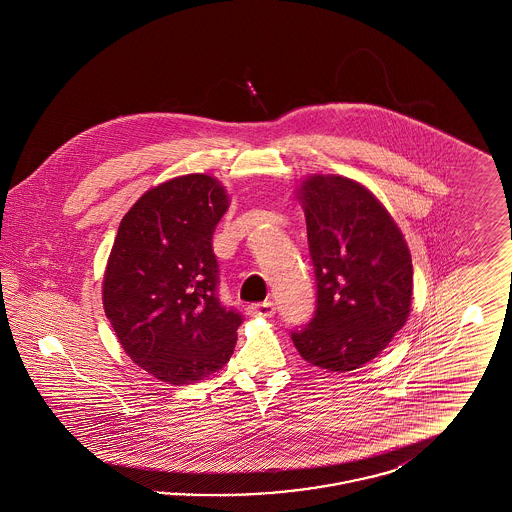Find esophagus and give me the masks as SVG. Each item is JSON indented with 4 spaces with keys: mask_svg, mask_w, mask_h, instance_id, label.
<instances>
[{
    "mask_svg": "<svg viewBox=\"0 0 512 512\" xmlns=\"http://www.w3.org/2000/svg\"><path fill=\"white\" fill-rule=\"evenodd\" d=\"M274 311H276V307H274V303H272V301L253 303V305H249V307H247V313H249L251 317L270 318L274 315Z\"/></svg>",
    "mask_w": 512,
    "mask_h": 512,
    "instance_id": "esophagus-1",
    "label": "esophagus"
}]
</instances>
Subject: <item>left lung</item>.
<instances>
[{"label": "left lung", "instance_id": "obj_1", "mask_svg": "<svg viewBox=\"0 0 512 512\" xmlns=\"http://www.w3.org/2000/svg\"><path fill=\"white\" fill-rule=\"evenodd\" d=\"M317 278V311L292 332L299 355L332 372L355 370L393 340L413 303V261L397 222L357 180L311 174L297 188Z\"/></svg>", "mask_w": 512, "mask_h": 512}]
</instances>
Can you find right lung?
<instances>
[{
    "instance_id": "obj_1",
    "label": "right lung",
    "mask_w": 512,
    "mask_h": 512,
    "mask_svg": "<svg viewBox=\"0 0 512 512\" xmlns=\"http://www.w3.org/2000/svg\"><path fill=\"white\" fill-rule=\"evenodd\" d=\"M215 176L149 188L122 217L103 274V309L124 353L172 386L226 365L242 317L222 307L213 232L228 209Z\"/></svg>"
}]
</instances>
